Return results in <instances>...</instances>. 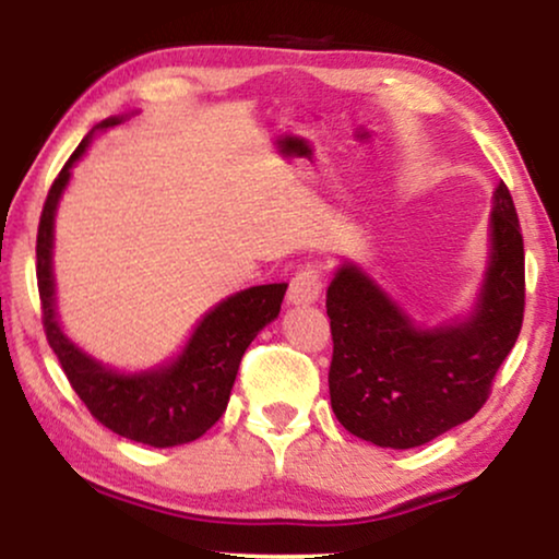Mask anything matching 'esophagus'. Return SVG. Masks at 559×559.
<instances>
[{
    "label": "esophagus",
    "mask_w": 559,
    "mask_h": 559,
    "mask_svg": "<svg viewBox=\"0 0 559 559\" xmlns=\"http://www.w3.org/2000/svg\"><path fill=\"white\" fill-rule=\"evenodd\" d=\"M320 293H323V274H320L318 266H302L300 272H295L293 282H289L287 300L293 305H308L316 302Z\"/></svg>",
    "instance_id": "1"
}]
</instances>
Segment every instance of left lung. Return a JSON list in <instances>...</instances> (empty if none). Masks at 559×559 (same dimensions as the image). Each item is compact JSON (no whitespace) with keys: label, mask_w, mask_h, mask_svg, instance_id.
<instances>
[{"label":"left lung","mask_w":559,"mask_h":559,"mask_svg":"<svg viewBox=\"0 0 559 559\" xmlns=\"http://www.w3.org/2000/svg\"><path fill=\"white\" fill-rule=\"evenodd\" d=\"M331 407L356 438L417 448L484 407L524 320V239L507 182L491 211V264L476 312L457 325L417 331L354 264L328 287Z\"/></svg>","instance_id":"8db88e82"}]
</instances>
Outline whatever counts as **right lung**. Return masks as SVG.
Here are the masks:
<instances>
[{
	"label": "right lung",
	"mask_w": 559,
	"mask_h": 559,
	"mask_svg": "<svg viewBox=\"0 0 559 559\" xmlns=\"http://www.w3.org/2000/svg\"><path fill=\"white\" fill-rule=\"evenodd\" d=\"M119 121L121 119L114 117L98 127L104 129ZM86 147L88 136L75 147L63 170L52 180L40 213V226H37L35 272L45 338L56 350L73 392L81 396L94 419L121 438L144 442V445H182V442L201 438L226 412L243 350L266 323L280 316L287 285L285 282L259 285L228 297L201 320L182 356L167 369L134 373V377L104 369L66 338L56 320V305H52V216H56L58 198L71 178V167Z\"/></svg>",
	"instance_id": "add662e5"
}]
</instances>
